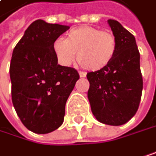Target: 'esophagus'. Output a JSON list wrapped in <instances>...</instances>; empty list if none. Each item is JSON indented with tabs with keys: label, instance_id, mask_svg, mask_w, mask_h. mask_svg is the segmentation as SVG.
Here are the masks:
<instances>
[{
	"label": "esophagus",
	"instance_id": "esophagus-1",
	"mask_svg": "<svg viewBox=\"0 0 156 156\" xmlns=\"http://www.w3.org/2000/svg\"><path fill=\"white\" fill-rule=\"evenodd\" d=\"M79 73H80V77H85V76H87L86 72H83V71H80Z\"/></svg>",
	"mask_w": 156,
	"mask_h": 156
}]
</instances>
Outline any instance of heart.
I'll use <instances>...</instances> for the list:
<instances>
[{
  "label": "heart",
  "mask_w": 156,
  "mask_h": 156,
  "mask_svg": "<svg viewBox=\"0 0 156 156\" xmlns=\"http://www.w3.org/2000/svg\"><path fill=\"white\" fill-rule=\"evenodd\" d=\"M116 50V38L111 31L90 26L74 28L67 34L66 40L57 39L53 42V51L61 65L69 66L76 52L80 66L90 71L108 66Z\"/></svg>",
  "instance_id": "heart-1"
}]
</instances>
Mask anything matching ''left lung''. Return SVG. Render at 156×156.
I'll list each match as a JSON object with an SVG mask.
<instances>
[{
    "label": "left lung",
    "instance_id": "left-lung-1",
    "mask_svg": "<svg viewBox=\"0 0 156 156\" xmlns=\"http://www.w3.org/2000/svg\"><path fill=\"white\" fill-rule=\"evenodd\" d=\"M108 24L116 38L117 50L108 66L87 74L88 98L98 121L120 126L138 111L143 82L134 36L116 20L109 19Z\"/></svg>",
    "mask_w": 156,
    "mask_h": 156
}]
</instances>
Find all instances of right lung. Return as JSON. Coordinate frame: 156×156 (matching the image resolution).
<instances>
[{
    "label": "right lung",
    "instance_id": "obj_1",
    "mask_svg": "<svg viewBox=\"0 0 156 156\" xmlns=\"http://www.w3.org/2000/svg\"><path fill=\"white\" fill-rule=\"evenodd\" d=\"M67 26L33 22L17 42L10 64L12 102L23 125L46 134L64 122L66 103L80 75L75 68L57 64L53 42Z\"/></svg>",
    "mask_w": 156,
    "mask_h": 156
}]
</instances>
